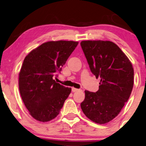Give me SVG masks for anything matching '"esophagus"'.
<instances>
[{
	"label": "esophagus",
	"instance_id": "esophagus-1",
	"mask_svg": "<svg viewBox=\"0 0 146 146\" xmlns=\"http://www.w3.org/2000/svg\"><path fill=\"white\" fill-rule=\"evenodd\" d=\"M71 90H72L73 92H78L79 90L75 88H72V89H71Z\"/></svg>",
	"mask_w": 146,
	"mask_h": 146
}]
</instances>
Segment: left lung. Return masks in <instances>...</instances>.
Listing matches in <instances>:
<instances>
[{
    "label": "left lung",
    "mask_w": 146,
    "mask_h": 146,
    "mask_svg": "<svg viewBox=\"0 0 146 146\" xmlns=\"http://www.w3.org/2000/svg\"><path fill=\"white\" fill-rule=\"evenodd\" d=\"M80 45L92 73L101 79L98 91L85 90L80 107L88 118L105 124L119 114L130 97L134 84L133 66L112 41H82Z\"/></svg>",
    "instance_id": "1"
}]
</instances>
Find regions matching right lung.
<instances>
[{
  "instance_id": "add662e5",
  "label": "right lung",
  "mask_w": 146,
  "mask_h": 146,
  "mask_svg": "<svg viewBox=\"0 0 146 146\" xmlns=\"http://www.w3.org/2000/svg\"><path fill=\"white\" fill-rule=\"evenodd\" d=\"M78 42L51 41L32 50L23 61L19 74V88L25 106L34 119L49 121L59 114L71 92L53 79Z\"/></svg>"
}]
</instances>
